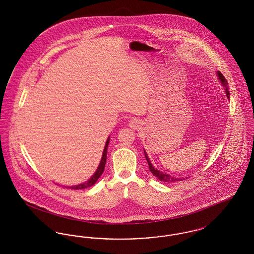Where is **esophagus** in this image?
I'll list each match as a JSON object with an SVG mask.
<instances>
[{
	"label": "esophagus",
	"mask_w": 254,
	"mask_h": 254,
	"mask_svg": "<svg viewBox=\"0 0 254 254\" xmlns=\"http://www.w3.org/2000/svg\"><path fill=\"white\" fill-rule=\"evenodd\" d=\"M139 126H140V122L139 120H137V119H130V121H129V127H132V128H137V127H139Z\"/></svg>",
	"instance_id": "obj_1"
}]
</instances>
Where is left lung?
<instances>
[{
	"mask_svg": "<svg viewBox=\"0 0 254 254\" xmlns=\"http://www.w3.org/2000/svg\"><path fill=\"white\" fill-rule=\"evenodd\" d=\"M217 74L219 80L221 81V83H222L223 86L225 87V91H226L227 97L230 99V91H229V87H228V82H227L226 78L224 77V75H223L222 73L220 72V71H218ZM144 152H145V160H146V162H147V164H148V167H149V170H150V172H151L155 177H157L158 179H159L160 181L164 182V183H173V182L183 181V180H185L186 178H188V177H186V178L173 177V176H171V175H169V174L164 173V172H162V171H160V170H158V169H154V167L152 166L151 162H150V161H149V159H148L147 154L145 153V150H144Z\"/></svg>",
	"mask_w": 254,
	"mask_h": 254,
	"instance_id": "1",
	"label": "left lung"
}]
</instances>
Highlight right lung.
<instances>
[{"label": "right lung", "instance_id": "right-lung-1", "mask_svg": "<svg viewBox=\"0 0 254 254\" xmlns=\"http://www.w3.org/2000/svg\"><path fill=\"white\" fill-rule=\"evenodd\" d=\"M109 144V137L106 142V145H105V148H104V152H103V156L101 159V162H100V165L97 169L96 172L91 176V178L88 180V181L85 182L83 184H80V185H77V186H73V187H69V189H73V190H84L86 188H89L91 186H93L97 180L100 178V176L103 174L104 170H105V166H106V162H107V153H108V146ZM65 188H68V187H65Z\"/></svg>", "mask_w": 254, "mask_h": 254}]
</instances>
